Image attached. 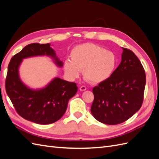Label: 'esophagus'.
<instances>
[{
    "label": "esophagus",
    "instance_id": "obj_1",
    "mask_svg": "<svg viewBox=\"0 0 159 159\" xmlns=\"http://www.w3.org/2000/svg\"><path fill=\"white\" fill-rule=\"evenodd\" d=\"M86 89H87V88L85 87V86H84V85H82V86H81V87L80 88V91H85Z\"/></svg>",
    "mask_w": 159,
    "mask_h": 159
}]
</instances>
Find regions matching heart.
<instances>
[{
  "label": "heart",
  "instance_id": "1",
  "mask_svg": "<svg viewBox=\"0 0 159 159\" xmlns=\"http://www.w3.org/2000/svg\"><path fill=\"white\" fill-rule=\"evenodd\" d=\"M117 58L109 50L92 43L75 46L70 52V60L64 61V69L70 78H78L84 71L85 78L93 84L108 80L115 68Z\"/></svg>",
  "mask_w": 159,
  "mask_h": 159
}]
</instances>
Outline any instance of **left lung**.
<instances>
[{"label": "left lung", "mask_w": 159, "mask_h": 159, "mask_svg": "<svg viewBox=\"0 0 159 159\" xmlns=\"http://www.w3.org/2000/svg\"><path fill=\"white\" fill-rule=\"evenodd\" d=\"M121 61L110 78L93 88L91 112L98 121L117 125L127 121L140 109L146 75L134 53L122 48Z\"/></svg>", "instance_id": "1"}]
</instances>
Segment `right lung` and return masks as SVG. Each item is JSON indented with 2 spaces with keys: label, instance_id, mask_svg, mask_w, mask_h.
Here are the masks:
<instances>
[{
  "label": "right lung",
  "instance_id": "right-lung-1",
  "mask_svg": "<svg viewBox=\"0 0 159 159\" xmlns=\"http://www.w3.org/2000/svg\"><path fill=\"white\" fill-rule=\"evenodd\" d=\"M44 56L50 57L59 68L63 66V62L56 56L50 44L34 43L25 46L12 57L5 82L7 93L17 113L28 121L41 125L59 120L65 113L70 99L78 91L75 83L57 77L40 89L30 88L23 82L19 75L22 60Z\"/></svg>",
  "mask_w": 159,
  "mask_h": 159
}]
</instances>
